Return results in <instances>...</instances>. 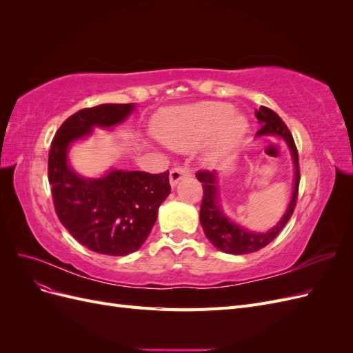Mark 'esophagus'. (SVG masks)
<instances>
[{
    "label": "esophagus",
    "mask_w": 353,
    "mask_h": 353,
    "mask_svg": "<svg viewBox=\"0 0 353 353\" xmlns=\"http://www.w3.org/2000/svg\"><path fill=\"white\" fill-rule=\"evenodd\" d=\"M188 175H190V172L185 168H174V169H170V172H169V183H170V185L175 187L181 179L187 178Z\"/></svg>",
    "instance_id": "esophagus-1"
}]
</instances>
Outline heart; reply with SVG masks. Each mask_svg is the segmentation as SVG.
I'll use <instances>...</instances> for the list:
<instances>
[{
	"label": "heart",
	"mask_w": 353,
	"mask_h": 353,
	"mask_svg": "<svg viewBox=\"0 0 353 353\" xmlns=\"http://www.w3.org/2000/svg\"><path fill=\"white\" fill-rule=\"evenodd\" d=\"M222 101H205L165 110L154 125V134L175 150L205 143L215 135L210 154L218 157L236 147L249 131V123Z\"/></svg>",
	"instance_id": "b5f03b06"
}]
</instances>
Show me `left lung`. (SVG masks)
Segmentation results:
<instances>
[{"label":"left lung","mask_w":353,"mask_h":353,"mask_svg":"<svg viewBox=\"0 0 353 353\" xmlns=\"http://www.w3.org/2000/svg\"><path fill=\"white\" fill-rule=\"evenodd\" d=\"M256 119H258L261 130L256 132V137H279L280 140L285 143L288 150L292 153L293 165H294V178H293V193L292 199L288 201V206L284 212L283 218L276 222L270 231L266 232H256L245 230L240 223L234 222L222 208L221 193L218 179L219 174L216 170H200L196 174L203 187V200L200 206V223L205 231L208 240L215 245L221 252L230 254H245L253 253L263 249L268 245L285 227L288 219L292 218L293 210L296 208L297 191H299V181H301V174H299V156L296 150V144L293 137L288 131L287 125L281 121V117L274 110L261 105L259 110L254 112Z\"/></svg>","instance_id":"left-lung-1"}]
</instances>
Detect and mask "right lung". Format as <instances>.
Here are the masks:
<instances>
[{
	"label": "right lung",
	"mask_w": 353,
	"mask_h": 353,
	"mask_svg": "<svg viewBox=\"0 0 353 353\" xmlns=\"http://www.w3.org/2000/svg\"><path fill=\"white\" fill-rule=\"evenodd\" d=\"M134 109V103H109L77 112L59 128L48 153V181L60 222L74 240L101 254L125 256L141 248L170 193L169 172L112 168L100 178H87L69 163V150L94 128L110 130L125 122Z\"/></svg>",
	"instance_id": "right-lung-1"
}]
</instances>
